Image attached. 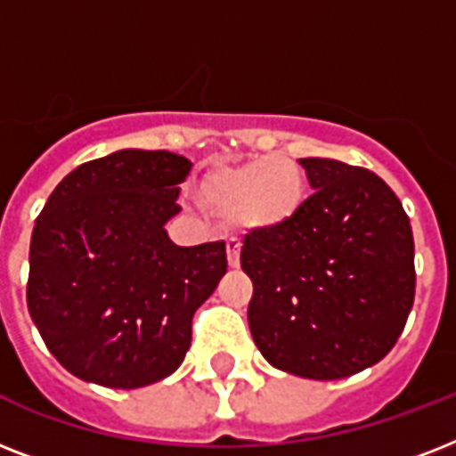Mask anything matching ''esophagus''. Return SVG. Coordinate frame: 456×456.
Listing matches in <instances>:
<instances>
[{
	"instance_id": "esophagus-1",
	"label": "esophagus",
	"mask_w": 456,
	"mask_h": 456,
	"mask_svg": "<svg viewBox=\"0 0 456 456\" xmlns=\"http://www.w3.org/2000/svg\"><path fill=\"white\" fill-rule=\"evenodd\" d=\"M239 253H241V246H239V243L232 239V241L227 243V263L232 270H236V267H239V263H241V260H239Z\"/></svg>"
}]
</instances>
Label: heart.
I'll return each instance as SVG.
<instances>
[{
    "mask_svg": "<svg viewBox=\"0 0 456 456\" xmlns=\"http://www.w3.org/2000/svg\"><path fill=\"white\" fill-rule=\"evenodd\" d=\"M307 199V179L298 163L257 156L246 163H213L199 182V200L253 234L289 227Z\"/></svg>",
    "mask_w": 456,
    "mask_h": 456,
    "instance_id": "heart-1",
    "label": "heart"
}]
</instances>
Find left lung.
<instances>
[{
    "instance_id": "8db88e82",
    "label": "left lung",
    "mask_w": 456,
    "mask_h": 456,
    "mask_svg": "<svg viewBox=\"0 0 456 456\" xmlns=\"http://www.w3.org/2000/svg\"><path fill=\"white\" fill-rule=\"evenodd\" d=\"M314 189L289 227L246 234L248 326L272 367L317 381L381 362L417 289L410 217L367 167L300 158Z\"/></svg>"
}]
</instances>
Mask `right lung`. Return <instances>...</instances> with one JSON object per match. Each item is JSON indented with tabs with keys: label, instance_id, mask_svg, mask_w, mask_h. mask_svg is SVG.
Wrapping results in <instances>:
<instances>
[{
	"label": "right lung",
	"instance_id": "1",
	"mask_svg": "<svg viewBox=\"0 0 456 456\" xmlns=\"http://www.w3.org/2000/svg\"><path fill=\"white\" fill-rule=\"evenodd\" d=\"M184 156L125 149L61 179L30 239L28 310L49 353L82 381L142 388L191 346L193 312L227 274L222 241L175 246Z\"/></svg>",
	"mask_w": 456,
	"mask_h": 456
}]
</instances>
